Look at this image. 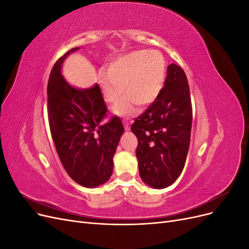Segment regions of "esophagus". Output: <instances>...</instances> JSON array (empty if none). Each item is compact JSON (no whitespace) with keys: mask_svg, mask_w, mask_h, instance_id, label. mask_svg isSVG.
Wrapping results in <instances>:
<instances>
[{"mask_svg":"<svg viewBox=\"0 0 249 249\" xmlns=\"http://www.w3.org/2000/svg\"><path fill=\"white\" fill-rule=\"evenodd\" d=\"M123 124H124V130L125 131H130V124H129V122H127V120H124Z\"/></svg>","mask_w":249,"mask_h":249,"instance_id":"34e87169","label":"esophagus"}]
</instances>
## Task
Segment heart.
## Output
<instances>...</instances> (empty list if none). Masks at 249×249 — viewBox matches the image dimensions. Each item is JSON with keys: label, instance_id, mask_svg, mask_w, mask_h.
<instances>
[{"label": "heart", "instance_id": "1", "mask_svg": "<svg viewBox=\"0 0 249 249\" xmlns=\"http://www.w3.org/2000/svg\"><path fill=\"white\" fill-rule=\"evenodd\" d=\"M166 79V61L159 51H135L116 57L108 69L99 71V84L104 99L117 103L124 92L126 96L113 109L120 117L132 116L138 105L148 107L160 95Z\"/></svg>", "mask_w": 249, "mask_h": 249}]
</instances>
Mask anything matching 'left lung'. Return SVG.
Here are the masks:
<instances>
[{"label":"left lung","mask_w":249,"mask_h":249,"mask_svg":"<svg viewBox=\"0 0 249 249\" xmlns=\"http://www.w3.org/2000/svg\"><path fill=\"white\" fill-rule=\"evenodd\" d=\"M191 125L192 107L186 73L171 63L160 95L131 126L138 139L140 178L146 185L164 189L180 176L190 145Z\"/></svg>","instance_id":"8db88e82"}]
</instances>
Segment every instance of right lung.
Listing matches in <instances>:
<instances>
[{"instance_id":"right-lung-1","label":"right lung","mask_w":249,"mask_h":249,"mask_svg":"<svg viewBox=\"0 0 249 249\" xmlns=\"http://www.w3.org/2000/svg\"><path fill=\"white\" fill-rule=\"evenodd\" d=\"M79 49H71L53 66L48 83L49 124L67 175L83 187L95 188L112 176L113 156L124 129L117 116L101 124L107 106L99 85L81 89L63 78V62Z\"/></svg>"}]
</instances>
